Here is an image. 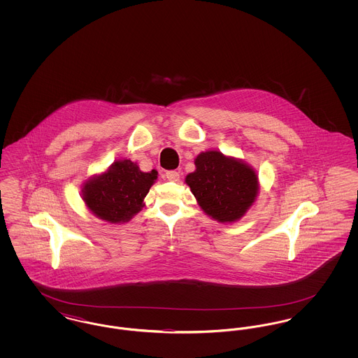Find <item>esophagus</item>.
<instances>
[{
    "instance_id": "esophagus-1",
    "label": "esophagus",
    "mask_w": 358,
    "mask_h": 358,
    "mask_svg": "<svg viewBox=\"0 0 358 358\" xmlns=\"http://www.w3.org/2000/svg\"><path fill=\"white\" fill-rule=\"evenodd\" d=\"M165 177L169 180V181H178L180 180V173L176 171H169L165 173Z\"/></svg>"
}]
</instances>
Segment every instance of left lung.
<instances>
[{"instance_id": "8db88e82", "label": "left lung", "mask_w": 358, "mask_h": 358, "mask_svg": "<svg viewBox=\"0 0 358 358\" xmlns=\"http://www.w3.org/2000/svg\"><path fill=\"white\" fill-rule=\"evenodd\" d=\"M194 164L185 181L201 209L217 222L238 220L255 201V171L216 150L199 154Z\"/></svg>"}]
</instances>
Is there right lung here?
<instances>
[{"label":"right lung","instance_id":"1","mask_svg":"<svg viewBox=\"0 0 358 358\" xmlns=\"http://www.w3.org/2000/svg\"><path fill=\"white\" fill-rule=\"evenodd\" d=\"M155 180V171L143 173L130 159L117 161L106 173L85 182L83 200L102 220L129 222L142 209Z\"/></svg>","mask_w":358,"mask_h":358}]
</instances>
